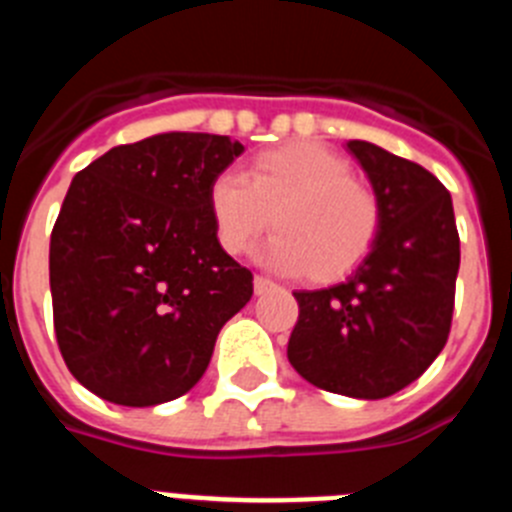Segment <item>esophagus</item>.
Listing matches in <instances>:
<instances>
[{"label":"esophagus","mask_w":512,"mask_h":512,"mask_svg":"<svg viewBox=\"0 0 512 512\" xmlns=\"http://www.w3.org/2000/svg\"><path fill=\"white\" fill-rule=\"evenodd\" d=\"M277 284L271 282L269 277H264V274H256L253 277V289H256V295H264V292H269V289H274Z\"/></svg>","instance_id":"1"}]
</instances>
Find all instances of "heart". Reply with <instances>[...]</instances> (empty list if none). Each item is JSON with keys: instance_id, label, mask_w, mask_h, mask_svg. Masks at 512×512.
<instances>
[{"instance_id": "b5f03b06", "label": "heart", "mask_w": 512, "mask_h": 512, "mask_svg": "<svg viewBox=\"0 0 512 512\" xmlns=\"http://www.w3.org/2000/svg\"><path fill=\"white\" fill-rule=\"evenodd\" d=\"M210 217L220 246L243 253L269 225L271 264L310 282H336L372 253L382 205L336 151L295 140L266 148L243 176L220 174L210 187Z\"/></svg>"}]
</instances>
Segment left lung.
I'll return each instance as SVG.
<instances>
[{
    "label": "left lung",
    "mask_w": 512,
    "mask_h": 512,
    "mask_svg": "<svg viewBox=\"0 0 512 512\" xmlns=\"http://www.w3.org/2000/svg\"><path fill=\"white\" fill-rule=\"evenodd\" d=\"M348 151L372 179L382 228L359 269L328 289H300L287 356L325 392L382 400L433 364L454 318L459 230L431 171L366 140Z\"/></svg>",
    "instance_id": "obj_1"
}]
</instances>
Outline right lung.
Listing matches in <instances>:
<instances>
[{
    "label": "right lung",
    "mask_w": 512,
    "mask_h": 512,
    "mask_svg": "<svg viewBox=\"0 0 512 512\" xmlns=\"http://www.w3.org/2000/svg\"><path fill=\"white\" fill-rule=\"evenodd\" d=\"M243 146L164 133L115 146L74 176L51 233L53 328L69 372L125 408L200 382L253 274L230 259L210 187Z\"/></svg>",
    "instance_id": "add662e5"
}]
</instances>
